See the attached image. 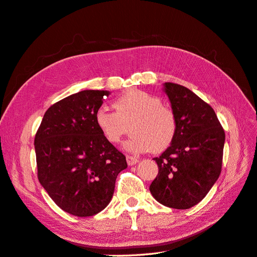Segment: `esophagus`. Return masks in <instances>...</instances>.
Returning <instances> with one entry per match:
<instances>
[{
	"label": "esophagus",
	"instance_id": "obj_1",
	"mask_svg": "<svg viewBox=\"0 0 257 257\" xmlns=\"http://www.w3.org/2000/svg\"><path fill=\"white\" fill-rule=\"evenodd\" d=\"M138 161H139V160H138L137 158L133 157V155H126V162H127V164H128L130 166L137 164Z\"/></svg>",
	"mask_w": 257,
	"mask_h": 257
}]
</instances>
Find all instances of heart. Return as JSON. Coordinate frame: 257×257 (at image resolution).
Wrapping results in <instances>:
<instances>
[{
	"label": "heart",
	"instance_id": "obj_1",
	"mask_svg": "<svg viewBox=\"0 0 257 257\" xmlns=\"http://www.w3.org/2000/svg\"><path fill=\"white\" fill-rule=\"evenodd\" d=\"M113 107L115 111L102 106L95 112L96 125L109 143H119L131 123L133 134L124 143L131 153L161 152L173 143L177 133L176 114L159 96L131 89L114 99Z\"/></svg>",
	"mask_w": 257,
	"mask_h": 257
}]
</instances>
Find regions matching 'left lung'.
<instances>
[{
	"label": "left lung",
	"mask_w": 257,
	"mask_h": 257,
	"mask_svg": "<svg viewBox=\"0 0 257 257\" xmlns=\"http://www.w3.org/2000/svg\"><path fill=\"white\" fill-rule=\"evenodd\" d=\"M177 118L174 141L157 162L159 174L150 185L160 204L189 209L207 195L221 174L225 133L212 107L183 85L165 82Z\"/></svg>",
	"instance_id": "8db88e82"
}]
</instances>
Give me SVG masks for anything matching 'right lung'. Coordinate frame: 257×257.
Returning <instances> with one entry per match:
<instances>
[{"mask_svg": "<svg viewBox=\"0 0 257 257\" xmlns=\"http://www.w3.org/2000/svg\"><path fill=\"white\" fill-rule=\"evenodd\" d=\"M109 91L84 90L45 112L35 135L37 177L65 212L91 216L110 203L116 176L127 167L124 154L104 137L95 112Z\"/></svg>", "mask_w": 257, "mask_h": 257, "instance_id": "add662e5", "label": "right lung"}]
</instances>
